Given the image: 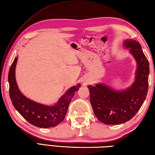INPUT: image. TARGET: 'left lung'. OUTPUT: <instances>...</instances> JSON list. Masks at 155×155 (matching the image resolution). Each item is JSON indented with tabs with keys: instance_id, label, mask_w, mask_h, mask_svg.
<instances>
[{
	"instance_id": "obj_1",
	"label": "left lung",
	"mask_w": 155,
	"mask_h": 155,
	"mask_svg": "<svg viewBox=\"0 0 155 155\" xmlns=\"http://www.w3.org/2000/svg\"><path fill=\"white\" fill-rule=\"evenodd\" d=\"M137 63L135 81L124 90H115L103 84L88 85L90 101L94 113L100 121L117 125L130 121L138 113L147 97L148 90L149 63L140 44L134 40L124 43Z\"/></svg>"
}]
</instances>
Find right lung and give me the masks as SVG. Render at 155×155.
Segmentation results:
<instances>
[{"label":"right lung","mask_w":155,"mask_h":155,"mask_svg":"<svg viewBox=\"0 0 155 155\" xmlns=\"http://www.w3.org/2000/svg\"><path fill=\"white\" fill-rule=\"evenodd\" d=\"M17 58L14 59L8 75L9 95L14 107L26 121L36 127L48 128L59 125L65 119L71 99L81 86L78 84L70 87L54 105L48 106L38 103L26 98L17 86L15 80Z\"/></svg>","instance_id":"add662e5"}]
</instances>
